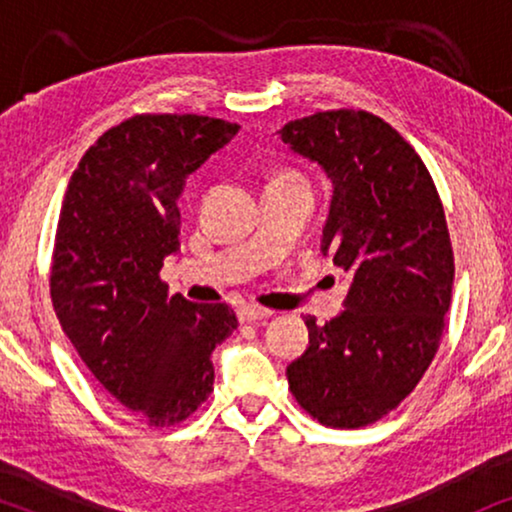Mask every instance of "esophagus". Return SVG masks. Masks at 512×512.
I'll use <instances>...</instances> for the list:
<instances>
[{
	"instance_id": "1",
	"label": "esophagus",
	"mask_w": 512,
	"mask_h": 512,
	"mask_svg": "<svg viewBox=\"0 0 512 512\" xmlns=\"http://www.w3.org/2000/svg\"><path fill=\"white\" fill-rule=\"evenodd\" d=\"M237 317H240V321H258V319L272 317V310L261 305H244L237 310Z\"/></svg>"
}]
</instances>
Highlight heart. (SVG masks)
I'll return each instance as SVG.
<instances>
[{"label": "heart", "mask_w": 512, "mask_h": 512, "mask_svg": "<svg viewBox=\"0 0 512 512\" xmlns=\"http://www.w3.org/2000/svg\"><path fill=\"white\" fill-rule=\"evenodd\" d=\"M279 179H298V177L293 172H289V170H279V172L272 174L270 181H279Z\"/></svg>", "instance_id": "obj_1"}]
</instances>
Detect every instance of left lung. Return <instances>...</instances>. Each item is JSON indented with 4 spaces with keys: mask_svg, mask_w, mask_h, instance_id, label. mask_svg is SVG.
Segmentation results:
<instances>
[{
    "mask_svg": "<svg viewBox=\"0 0 512 512\" xmlns=\"http://www.w3.org/2000/svg\"><path fill=\"white\" fill-rule=\"evenodd\" d=\"M279 137L331 177L324 254L352 275L340 317H305L310 347L286 368L289 389L319 424L359 429L412 394L440 347L454 279L445 209L424 160L380 116L317 111Z\"/></svg>",
    "mask_w": 512,
    "mask_h": 512,
    "instance_id": "obj_1",
    "label": "left lung"
}]
</instances>
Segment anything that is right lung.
<instances>
[{"mask_svg": "<svg viewBox=\"0 0 512 512\" xmlns=\"http://www.w3.org/2000/svg\"><path fill=\"white\" fill-rule=\"evenodd\" d=\"M240 125L135 114L83 153L51 258L55 317L95 380L149 426L186 422L214 389L212 349L237 328L226 303H191L160 279L179 249L184 181Z\"/></svg>", "mask_w": 512, "mask_h": 512, "instance_id": "right-lung-1", "label": "right lung"}]
</instances>
